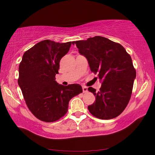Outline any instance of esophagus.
Returning a JSON list of instances; mask_svg holds the SVG:
<instances>
[{
	"mask_svg": "<svg viewBox=\"0 0 155 155\" xmlns=\"http://www.w3.org/2000/svg\"><path fill=\"white\" fill-rule=\"evenodd\" d=\"M87 91H88V88L87 87H83V93H87Z\"/></svg>",
	"mask_w": 155,
	"mask_h": 155,
	"instance_id": "1",
	"label": "esophagus"
}]
</instances>
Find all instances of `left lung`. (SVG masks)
Returning <instances> with one entry per match:
<instances>
[{"label":"left lung","mask_w":155,"mask_h":155,"mask_svg":"<svg viewBox=\"0 0 155 155\" xmlns=\"http://www.w3.org/2000/svg\"><path fill=\"white\" fill-rule=\"evenodd\" d=\"M80 54L87 58L91 72L98 74L100 91H88L95 96V103L88 107L94 117L112 119L127 107L132 94L136 70L130 54L120 44L101 36L74 42Z\"/></svg>","instance_id":"8db88e82"}]
</instances>
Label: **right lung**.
Segmentation results:
<instances>
[{
  "label": "right lung",
  "instance_id": "add662e5",
  "mask_svg": "<svg viewBox=\"0 0 155 155\" xmlns=\"http://www.w3.org/2000/svg\"><path fill=\"white\" fill-rule=\"evenodd\" d=\"M73 42L65 43L44 40L26 51L19 64L18 83L28 109L42 121L51 123L67 113L69 101L83 88L78 84L68 86L55 81L61 59Z\"/></svg>",
  "mask_w": 155,
  "mask_h": 155
}]
</instances>
